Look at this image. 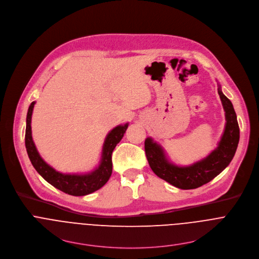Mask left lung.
Instances as JSON below:
<instances>
[{"label": "left lung", "instance_id": "1", "mask_svg": "<svg viewBox=\"0 0 259 259\" xmlns=\"http://www.w3.org/2000/svg\"><path fill=\"white\" fill-rule=\"evenodd\" d=\"M218 93L225 111L226 124L218 146L204 158L189 165H177L169 161L160 144L151 137L145 139V154L151 169L157 177L170 185L184 190L198 188L222 173L233 159L240 138L237 116L220 84Z\"/></svg>", "mask_w": 259, "mask_h": 259}]
</instances>
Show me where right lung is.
<instances>
[{"label": "right lung", "instance_id": "1", "mask_svg": "<svg viewBox=\"0 0 259 259\" xmlns=\"http://www.w3.org/2000/svg\"><path fill=\"white\" fill-rule=\"evenodd\" d=\"M34 105L35 102L30 104L26 116L25 146L28 157L37 173L55 188L69 195L84 196L101 189L112 175V153L123 138L129 123L118 125L108 133L103 145L101 161L95 169L85 174H64L44 160L34 144L31 133V116Z\"/></svg>", "mask_w": 259, "mask_h": 259}]
</instances>
